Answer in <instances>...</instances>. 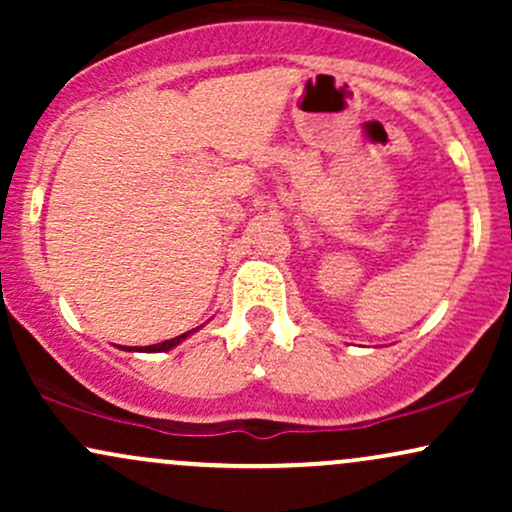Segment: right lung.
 Listing matches in <instances>:
<instances>
[{
	"label": "right lung",
	"mask_w": 512,
	"mask_h": 512,
	"mask_svg": "<svg viewBox=\"0 0 512 512\" xmlns=\"http://www.w3.org/2000/svg\"><path fill=\"white\" fill-rule=\"evenodd\" d=\"M190 334V332H187ZM187 334H180V337H173V339H168V342H161V344H154V346H146V349H139V351H168V349H173V346H178L182 339L187 337Z\"/></svg>",
	"instance_id": "1"
}]
</instances>
